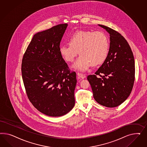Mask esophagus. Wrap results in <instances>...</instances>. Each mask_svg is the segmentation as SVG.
<instances>
[{
	"mask_svg": "<svg viewBox=\"0 0 147 147\" xmlns=\"http://www.w3.org/2000/svg\"><path fill=\"white\" fill-rule=\"evenodd\" d=\"M77 75H78V77H79V78H81V79H82L86 78V75H85V74H82V73H78L77 74Z\"/></svg>",
	"mask_w": 147,
	"mask_h": 147,
	"instance_id": "34e87169",
	"label": "esophagus"
}]
</instances>
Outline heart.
Listing matches in <instances>:
<instances>
[{
    "mask_svg": "<svg viewBox=\"0 0 147 147\" xmlns=\"http://www.w3.org/2000/svg\"><path fill=\"white\" fill-rule=\"evenodd\" d=\"M68 42L69 45L60 46V53L66 62H71L79 52L80 55L73 65V67L79 71H86L92 64L101 65L106 59L109 42L103 32L78 31L71 36Z\"/></svg>",
    "mask_w": 147,
    "mask_h": 147,
    "instance_id": "heart-1",
    "label": "heart"
}]
</instances>
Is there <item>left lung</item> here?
<instances>
[{"label": "left lung", "mask_w": 147, "mask_h": 147, "mask_svg": "<svg viewBox=\"0 0 147 147\" xmlns=\"http://www.w3.org/2000/svg\"><path fill=\"white\" fill-rule=\"evenodd\" d=\"M110 36L106 59L95 74L87 76L95 101L105 107H116L128 98L135 81V61L129 44L118 32L98 25Z\"/></svg>", "instance_id": "1"}]
</instances>
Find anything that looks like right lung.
<instances>
[{
  "instance_id": "obj_1",
  "label": "right lung",
  "mask_w": 147,
  "mask_h": 147,
  "mask_svg": "<svg viewBox=\"0 0 147 147\" xmlns=\"http://www.w3.org/2000/svg\"><path fill=\"white\" fill-rule=\"evenodd\" d=\"M67 24L34 34L24 54L22 73L27 97L46 115L61 116L75 105L76 73L71 71L60 53Z\"/></svg>"
}]
</instances>
